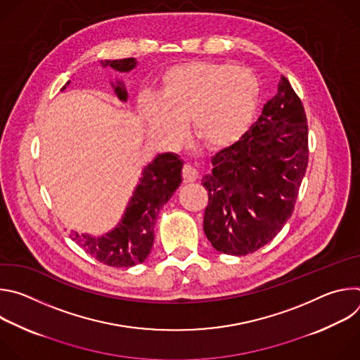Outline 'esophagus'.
<instances>
[{"label": "esophagus", "mask_w": 360, "mask_h": 360, "mask_svg": "<svg viewBox=\"0 0 360 360\" xmlns=\"http://www.w3.org/2000/svg\"><path fill=\"white\" fill-rule=\"evenodd\" d=\"M198 178V172L193 167H191L189 164H185L182 168V179L184 182H193Z\"/></svg>", "instance_id": "obj_1"}]
</instances>
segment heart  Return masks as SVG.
Wrapping results in <instances>:
<instances>
[{"mask_svg": "<svg viewBox=\"0 0 360 360\" xmlns=\"http://www.w3.org/2000/svg\"><path fill=\"white\" fill-rule=\"evenodd\" d=\"M258 94V79L246 68L191 61L164 72L160 95L142 96L139 114L150 134L167 145L179 143L189 118L192 134L218 150L246 132Z\"/></svg>", "mask_w": 360, "mask_h": 360, "instance_id": "1", "label": "heart"}]
</instances>
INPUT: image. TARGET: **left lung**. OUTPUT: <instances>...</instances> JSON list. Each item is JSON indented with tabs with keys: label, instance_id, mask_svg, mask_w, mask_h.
<instances>
[{
	"label": "left lung",
	"instance_id": "obj_1",
	"mask_svg": "<svg viewBox=\"0 0 360 360\" xmlns=\"http://www.w3.org/2000/svg\"><path fill=\"white\" fill-rule=\"evenodd\" d=\"M307 160L304 108L282 75L258 121L217 153L212 174L202 179L208 191L203 231L212 246L242 256L271 242L293 212Z\"/></svg>",
	"mask_w": 360,
	"mask_h": 360
}]
</instances>
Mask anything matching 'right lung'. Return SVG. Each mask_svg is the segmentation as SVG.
<instances>
[{"instance_id": "add662e5", "label": "right lung", "mask_w": 360, "mask_h": 360, "mask_svg": "<svg viewBox=\"0 0 360 360\" xmlns=\"http://www.w3.org/2000/svg\"><path fill=\"white\" fill-rule=\"evenodd\" d=\"M104 67L117 71H131L134 58L104 61ZM70 81L65 84V86ZM63 86V89L65 88ZM121 101H127V91L121 82L114 85ZM181 160L174 153H162L153 160L142 172L131 202L120 225L102 236L72 233V239L99 262L114 268H128L142 264L153 245V226L157 215L182 182Z\"/></svg>"}]
</instances>
